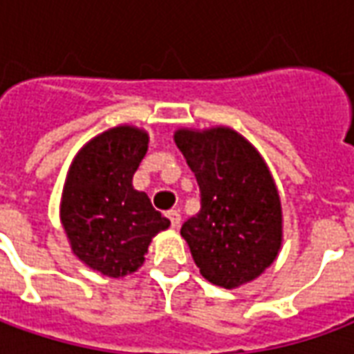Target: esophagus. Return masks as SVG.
I'll use <instances>...</instances> for the list:
<instances>
[{
    "instance_id": "obj_1",
    "label": "esophagus",
    "mask_w": 354,
    "mask_h": 354,
    "mask_svg": "<svg viewBox=\"0 0 354 354\" xmlns=\"http://www.w3.org/2000/svg\"><path fill=\"white\" fill-rule=\"evenodd\" d=\"M167 216H169L172 227H178V225H180V222H182V214H180V210H169V212H167Z\"/></svg>"
}]
</instances>
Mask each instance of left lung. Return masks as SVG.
Wrapping results in <instances>:
<instances>
[{
	"label": "left lung",
	"mask_w": 354,
	"mask_h": 354,
	"mask_svg": "<svg viewBox=\"0 0 354 354\" xmlns=\"http://www.w3.org/2000/svg\"><path fill=\"white\" fill-rule=\"evenodd\" d=\"M174 142L201 189V210L180 230L201 274L230 290L254 281L282 245L281 197L263 157L230 127L178 129Z\"/></svg>",
	"instance_id": "obj_1"
}]
</instances>
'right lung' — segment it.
<instances>
[{
	"label": "right lung",
	"mask_w": 354,
	"mask_h": 354,
	"mask_svg": "<svg viewBox=\"0 0 354 354\" xmlns=\"http://www.w3.org/2000/svg\"><path fill=\"white\" fill-rule=\"evenodd\" d=\"M146 131L119 124L88 140L68 170L60 220L73 254L94 271L134 273L151 239L170 222L151 207L132 176L147 151Z\"/></svg>",
	"instance_id": "add662e5"
}]
</instances>
